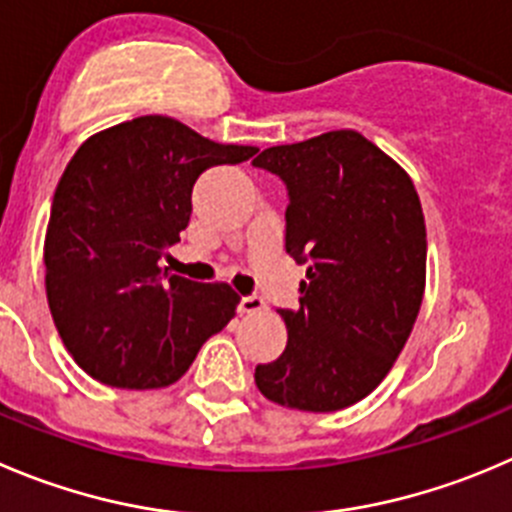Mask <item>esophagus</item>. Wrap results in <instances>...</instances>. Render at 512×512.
Returning <instances> with one entry per match:
<instances>
[{"mask_svg": "<svg viewBox=\"0 0 512 512\" xmlns=\"http://www.w3.org/2000/svg\"><path fill=\"white\" fill-rule=\"evenodd\" d=\"M266 301L261 296H241L238 301V314H256V311H264Z\"/></svg>", "mask_w": 512, "mask_h": 512, "instance_id": "1", "label": "esophagus"}]
</instances>
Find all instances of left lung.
<instances>
[{"instance_id":"obj_1","label":"left lung","mask_w":512,"mask_h":512,"mask_svg":"<svg viewBox=\"0 0 512 512\" xmlns=\"http://www.w3.org/2000/svg\"><path fill=\"white\" fill-rule=\"evenodd\" d=\"M286 186L284 248L306 266L299 309H276L284 354L256 367L276 405L334 412L392 369L425 294L427 231L410 175L354 130H332L253 158Z\"/></svg>"}]
</instances>
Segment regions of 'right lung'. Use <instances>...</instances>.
Masks as SVG:
<instances>
[{"label": "right lung", "instance_id": "add662e5", "mask_svg": "<svg viewBox=\"0 0 512 512\" xmlns=\"http://www.w3.org/2000/svg\"><path fill=\"white\" fill-rule=\"evenodd\" d=\"M163 115L92 135L67 163L45 238V286L67 352L97 382L155 389L178 382L236 314L228 284L160 271L191 221L198 175L256 155Z\"/></svg>", "mask_w": 512, "mask_h": 512}]
</instances>
